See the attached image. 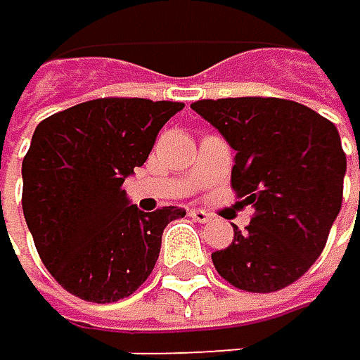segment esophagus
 <instances>
[{
    "label": "esophagus",
    "instance_id": "obj_1",
    "mask_svg": "<svg viewBox=\"0 0 360 360\" xmlns=\"http://www.w3.org/2000/svg\"><path fill=\"white\" fill-rule=\"evenodd\" d=\"M188 216H191L193 220H197V222H210V220H212V216H210L205 210H199V207H197V210L193 207V210L188 212Z\"/></svg>",
    "mask_w": 360,
    "mask_h": 360
}]
</instances>
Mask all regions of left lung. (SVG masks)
Masks as SVG:
<instances>
[{
	"label": "left lung",
	"instance_id": "1",
	"mask_svg": "<svg viewBox=\"0 0 360 360\" xmlns=\"http://www.w3.org/2000/svg\"><path fill=\"white\" fill-rule=\"evenodd\" d=\"M236 150L231 186L255 216L229 248L212 252L236 288L274 292L299 280L342 210L346 155L338 127L278 97L203 99L191 105ZM360 167V161H359Z\"/></svg>",
	"mask_w": 360,
	"mask_h": 360
}]
</instances>
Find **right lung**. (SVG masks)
I'll return each instance as SVG.
<instances>
[{
  "instance_id": "add662e5",
  "label": "right lung",
  "mask_w": 360,
  "mask_h": 360,
  "mask_svg": "<svg viewBox=\"0 0 360 360\" xmlns=\"http://www.w3.org/2000/svg\"><path fill=\"white\" fill-rule=\"evenodd\" d=\"M178 101L105 97L41 120L22 159V214L37 255L72 295L112 303L153 274L163 229L186 214L142 212L122 188Z\"/></svg>"
}]
</instances>
